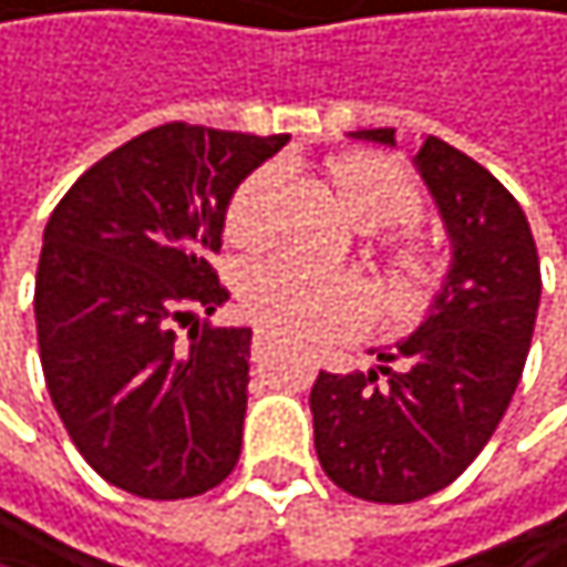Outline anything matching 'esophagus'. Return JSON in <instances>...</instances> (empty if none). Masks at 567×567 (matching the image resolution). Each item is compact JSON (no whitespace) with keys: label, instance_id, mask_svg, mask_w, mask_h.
<instances>
[{"label":"esophagus","instance_id":"obj_1","mask_svg":"<svg viewBox=\"0 0 567 567\" xmlns=\"http://www.w3.org/2000/svg\"><path fill=\"white\" fill-rule=\"evenodd\" d=\"M275 346H278V339L271 332H265V329L255 332V352H271Z\"/></svg>","mask_w":567,"mask_h":567}]
</instances>
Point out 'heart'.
Instances as JSON below:
<instances>
[{
	"mask_svg": "<svg viewBox=\"0 0 567 567\" xmlns=\"http://www.w3.org/2000/svg\"><path fill=\"white\" fill-rule=\"evenodd\" d=\"M332 174L342 205L355 221L393 225L420 212V187L386 157H342ZM275 181L278 167H261L235 190L228 205L231 238L261 241L268 235ZM238 299L255 322L296 342H332L362 329L370 319V292L352 271L329 268L292 251L251 261L238 278Z\"/></svg>",
	"mask_w": 567,
	"mask_h": 567,
	"instance_id": "1",
	"label": "heart"
}]
</instances>
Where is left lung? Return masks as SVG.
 I'll use <instances>...</instances> for the list:
<instances>
[{
    "instance_id": "left-lung-1",
    "label": "left lung",
    "mask_w": 567,
    "mask_h": 567,
    "mask_svg": "<svg viewBox=\"0 0 567 567\" xmlns=\"http://www.w3.org/2000/svg\"><path fill=\"white\" fill-rule=\"evenodd\" d=\"M396 147V131H352ZM451 238V268L423 322L370 373H319L309 406L332 484L410 504L454 484L497 430L532 349L542 265L511 190L474 157L426 137L413 157ZM403 358V371L386 361ZM388 380L379 383V373Z\"/></svg>"
}]
</instances>
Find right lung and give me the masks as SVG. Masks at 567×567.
I'll return each mask as SVG.
<instances>
[{"mask_svg":"<svg viewBox=\"0 0 567 567\" xmlns=\"http://www.w3.org/2000/svg\"><path fill=\"white\" fill-rule=\"evenodd\" d=\"M286 144L164 124L96 161L47 221L32 302L47 390L120 491L194 497L238 464L251 329L177 322L228 302L208 258L238 184Z\"/></svg>","mask_w":567,"mask_h":567,"instance_id":"obj_1","label":"right lung"}]
</instances>
